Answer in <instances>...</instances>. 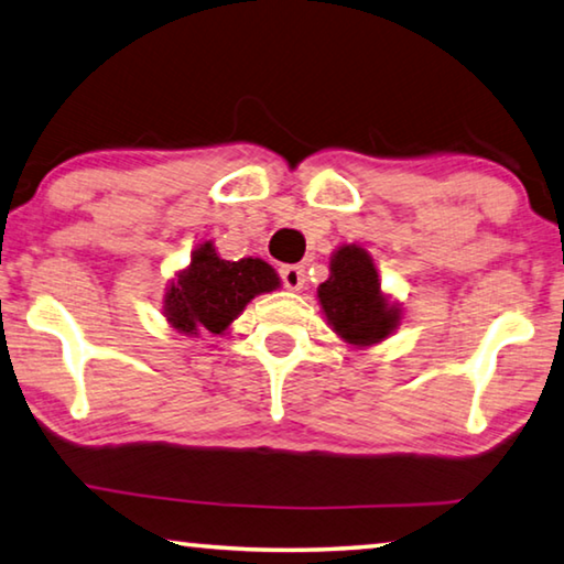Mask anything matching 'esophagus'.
<instances>
[{
	"label": "esophagus",
	"instance_id": "34e87169",
	"mask_svg": "<svg viewBox=\"0 0 564 564\" xmlns=\"http://www.w3.org/2000/svg\"><path fill=\"white\" fill-rule=\"evenodd\" d=\"M279 275H281V283L289 291H301V289H304V283H306L304 265H281Z\"/></svg>",
	"mask_w": 564,
	"mask_h": 564
}]
</instances>
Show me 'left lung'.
I'll return each instance as SVG.
<instances>
[{
    "mask_svg": "<svg viewBox=\"0 0 564 564\" xmlns=\"http://www.w3.org/2000/svg\"><path fill=\"white\" fill-rule=\"evenodd\" d=\"M318 301L329 324L349 344H375L398 326V308L380 293L372 260L357 246H344L332 258L329 281L318 285Z\"/></svg>",
    "mask_w": 564,
    "mask_h": 564,
    "instance_id": "left-lung-1",
    "label": "left lung"
}]
</instances>
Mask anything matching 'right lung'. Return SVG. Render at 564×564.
Wrapping results in <instances>:
<instances>
[{
	"label": "right lung",
	"instance_id": "right-lung-1",
	"mask_svg": "<svg viewBox=\"0 0 564 564\" xmlns=\"http://www.w3.org/2000/svg\"><path fill=\"white\" fill-rule=\"evenodd\" d=\"M279 285V275L260 258L223 260L213 242H205L166 293L164 311L174 329L184 334H223L250 299Z\"/></svg>",
	"mask_w": 564,
	"mask_h": 564
}]
</instances>
